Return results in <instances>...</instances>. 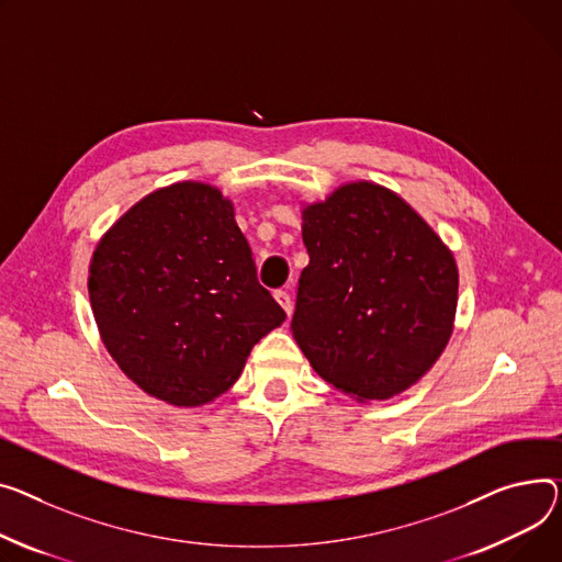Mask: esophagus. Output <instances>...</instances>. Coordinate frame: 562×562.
<instances>
[{
    "label": "esophagus",
    "instance_id": "34e87169",
    "mask_svg": "<svg viewBox=\"0 0 562 562\" xmlns=\"http://www.w3.org/2000/svg\"><path fill=\"white\" fill-rule=\"evenodd\" d=\"M276 301H278V305L286 312V316H291V310H293V303H291V295L286 293V291H276Z\"/></svg>",
    "mask_w": 562,
    "mask_h": 562
}]
</instances>
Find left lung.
I'll list each match as a JSON object with an SVG mask.
<instances>
[{
  "label": "left lung",
  "instance_id": "1",
  "mask_svg": "<svg viewBox=\"0 0 562 562\" xmlns=\"http://www.w3.org/2000/svg\"><path fill=\"white\" fill-rule=\"evenodd\" d=\"M310 265L293 339L318 375L359 402L414 386L450 341L459 301L452 250L382 184H341L303 207Z\"/></svg>",
  "mask_w": 562,
  "mask_h": 562
}]
</instances>
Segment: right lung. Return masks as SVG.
<instances>
[{
    "label": "right lung",
    "instance_id": "right-lung-1",
    "mask_svg": "<svg viewBox=\"0 0 562 562\" xmlns=\"http://www.w3.org/2000/svg\"><path fill=\"white\" fill-rule=\"evenodd\" d=\"M90 305L110 357L144 393L201 406L286 318L257 282L233 201L184 180L137 201L99 239Z\"/></svg>",
    "mask_w": 562,
    "mask_h": 562
}]
</instances>
